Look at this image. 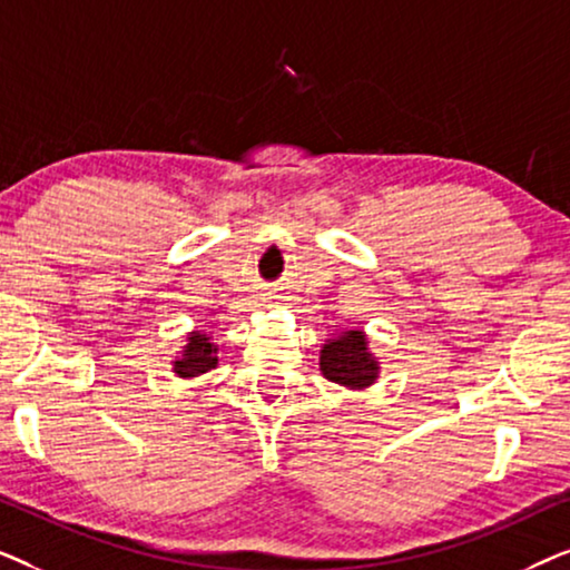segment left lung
Masks as SVG:
<instances>
[{
  "label": "left lung",
  "mask_w": 570,
  "mask_h": 570,
  "mask_svg": "<svg viewBox=\"0 0 570 570\" xmlns=\"http://www.w3.org/2000/svg\"><path fill=\"white\" fill-rule=\"evenodd\" d=\"M318 371L332 384L345 386L350 392H365L379 381L381 363L368 345V334L363 330H347L324 342L318 353Z\"/></svg>",
  "instance_id": "obj_1"
}]
</instances>
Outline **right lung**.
<instances>
[{"instance_id":"add662e5","label":"right lung","mask_w":570,"mask_h":570,"mask_svg":"<svg viewBox=\"0 0 570 570\" xmlns=\"http://www.w3.org/2000/svg\"><path fill=\"white\" fill-rule=\"evenodd\" d=\"M217 353H220V347H217L213 334L194 330L186 334L184 347L178 350L174 361H170V371L184 381L199 379L213 368H217Z\"/></svg>"}]
</instances>
